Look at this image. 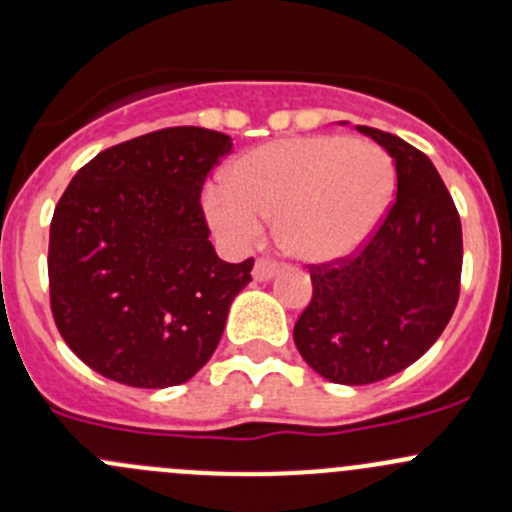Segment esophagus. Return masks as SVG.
Segmentation results:
<instances>
[{
    "label": "esophagus",
    "instance_id": "esophagus-1",
    "mask_svg": "<svg viewBox=\"0 0 512 512\" xmlns=\"http://www.w3.org/2000/svg\"><path fill=\"white\" fill-rule=\"evenodd\" d=\"M277 270H280V265H277L275 260L260 257V260L255 262V270H252V275H255V280L265 282V280H272V277L277 275Z\"/></svg>",
    "mask_w": 512,
    "mask_h": 512
}]
</instances>
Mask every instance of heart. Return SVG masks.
Masks as SVG:
<instances>
[{"label": "heart", "mask_w": 512, "mask_h": 512, "mask_svg": "<svg viewBox=\"0 0 512 512\" xmlns=\"http://www.w3.org/2000/svg\"><path fill=\"white\" fill-rule=\"evenodd\" d=\"M396 188L389 153L347 136H299L257 146L230 165L208 193L210 223L232 242L275 220L282 250L302 262L354 252L381 223Z\"/></svg>", "instance_id": "b5f03b06"}]
</instances>
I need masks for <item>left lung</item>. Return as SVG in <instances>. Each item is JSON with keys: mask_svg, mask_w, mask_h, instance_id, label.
<instances>
[{"mask_svg": "<svg viewBox=\"0 0 512 512\" xmlns=\"http://www.w3.org/2000/svg\"><path fill=\"white\" fill-rule=\"evenodd\" d=\"M396 165V198L369 237L332 262L307 265L312 299L294 344L334 384H374L421 359L461 294L463 235L456 203L426 153L359 126Z\"/></svg>", "mask_w": 512, "mask_h": 512, "instance_id": "8db88e82", "label": "left lung"}]
</instances>
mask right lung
<instances>
[{
  "mask_svg": "<svg viewBox=\"0 0 512 512\" xmlns=\"http://www.w3.org/2000/svg\"><path fill=\"white\" fill-rule=\"evenodd\" d=\"M232 138L160 128L106 148L56 203L49 302L69 349L106 379L138 389L198 374L223 337L255 260L215 255L203 193Z\"/></svg>",
  "mask_w": 512,
  "mask_h": 512,
  "instance_id": "right-lung-1",
  "label": "right lung"
}]
</instances>
